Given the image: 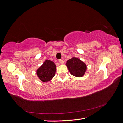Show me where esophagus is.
I'll use <instances>...</instances> for the list:
<instances>
[{
  "mask_svg": "<svg viewBox=\"0 0 123 123\" xmlns=\"http://www.w3.org/2000/svg\"><path fill=\"white\" fill-rule=\"evenodd\" d=\"M59 63H60V64H63V63H64V60H62V59H60V60H59Z\"/></svg>",
  "mask_w": 123,
  "mask_h": 123,
  "instance_id": "esophagus-1",
  "label": "esophagus"
}]
</instances>
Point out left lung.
<instances>
[{"label": "left lung", "instance_id": "1", "mask_svg": "<svg viewBox=\"0 0 123 123\" xmlns=\"http://www.w3.org/2000/svg\"><path fill=\"white\" fill-rule=\"evenodd\" d=\"M66 65L70 74L76 77H82L86 70L85 64L77 58L73 57L68 60Z\"/></svg>", "mask_w": 123, "mask_h": 123}]
</instances>
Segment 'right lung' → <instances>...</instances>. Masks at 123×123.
<instances>
[{
  "instance_id": "right-lung-1",
  "label": "right lung",
  "mask_w": 123,
  "mask_h": 123,
  "mask_svg": "<svg viewBox=\"0 0 123 123\" xmlns=\"http://www.w3.org/2000/svg\"><path fill=\"white\" fill-rule=\"evenodd\" d=\"M55 68L56 66L53 62L46 60L37 71V74L43 82L49 81L55 76Z\"/></svg>"
}]
</instances>
